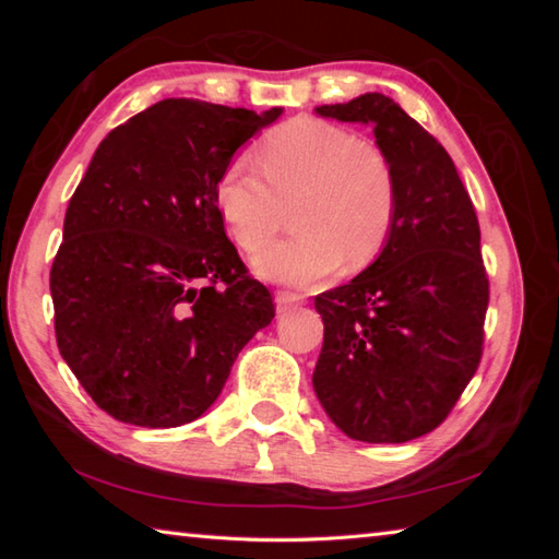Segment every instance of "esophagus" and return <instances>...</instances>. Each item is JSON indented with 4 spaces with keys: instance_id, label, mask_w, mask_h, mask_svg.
Wrapping results in <instances>:
<instances>
[{
    "instance_id": "1",
    "label": "esophagus",
    "mask_w": 559,
    "mask_h": 559,
    "mask_svg": "<svg viewBox=\"0 0 559 559\" xmlns=\"http://www.w3.org/2000/svg\"><path fill=\"white\" fill-rule=\"evenodd\" d=\"M302 300H306V296H300V293H293V290H278L276 293L278 310H288L293 306H300Z\"/></svg>"
}]
</instances>
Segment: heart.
<instances>
[{
  "label": "heart",
  "instance_id": "heart-1",
  "mask_svg": "<svg viewBox=\"0 0 559 559\" xmlns=\"http://www.w3.org/2000/svg\"><path fill=\"white\" fill-rule=\"evenodd\" d=\"M261 167L234 157L216 182V206L243 251H260L294 204L297 234L253 259L278 283L323 281L345 259L349 271L372 263L396 216V173L372 140L318 118H296L261 145Z\"/></svg>",
  "mask_w": 559,
  "mask_h": 559
}]
</instances>
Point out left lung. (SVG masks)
<instances>
[{
    "mask_svg": "<svg viewBox=\"0 0 559 559\" xmlns=\"http://www.w3.org/2000/svg\"><path fill=\"white\" fill-rule=\"evenodd\" d=\"M372 126L396 173V216L372 266L316 296L313 386L355 441L404 443L447 419L484 355L488 273L473 202L447 150L382 93L316 108Z\"/></svg>",
    "mask_w": 559,
    "mask_h": 559,
    "instance_id": "obj_1",
    "label": "left lung"
}]
</instances>
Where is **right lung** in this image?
<instances>
[{
    "label": "right lung",
    "instance_id": "add662e5",
    "mask_svg": "<svg viewBox=\"0 0 559 559\" xmlns=\"http://www.w3.org/2000/svg\"><path fill=\"white\" fill-rule=\"evenodd\" d=\"M278 116L165 98L110 130L75 187L51 266L53 330L112 419L194 421L276 316L214 192L236 150Z\"/></svg>",
    "mask_w": 559,
    "mask_h": 559
}]
</instances>
